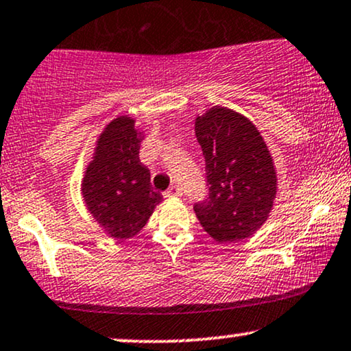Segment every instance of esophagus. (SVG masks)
I'll use <instances>...</instances> for the list:
<instances>
[{"mask_svg":"<svg viewBox=\"0 0 351 351\" xmlns=\"http://www.w3.org/2000/svg\"><path fill=\"white\" fill-rule=\"evenodd\" d=\"M180 194H181V188L178 184H171L170 188L165 191L167 197H175V196H180Z\"/></svg>","mask_w":351,"mask_h":351,"instance_id":"esophagus-1","label":"esophagus"}]
</instances>
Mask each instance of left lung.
<instances>
[{
	"label": "left lung",
	"instance_id": "obj_1",
	"mask_svg": "<svg viewBox=\"0 0 351 351\" xmlns=\"http://www.w3.org/2000/svg\"><path fill=\"white\" fill-rule=\"evenodd\" d=\"M206 158L208 197L194 204L202 228L219 243L250 238L264 225L277 194V175L263 136L250 119L225 106L196 118Z\"/></svg>",
	"mask_w": 351,
	"mask_h": 351
}]
</instances>
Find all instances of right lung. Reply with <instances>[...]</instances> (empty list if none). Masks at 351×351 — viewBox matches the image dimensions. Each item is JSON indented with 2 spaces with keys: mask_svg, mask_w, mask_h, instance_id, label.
<instances>
[{
  "mask_svg": "<svg viewBox=\"0 0 351 351\" xmlns=\"http://www.w3.org/2000/svg\"><path fill=\"white\" fill-rule=\"evenodd\" d=\"M134 123L131 117H118L105 128L82 180L88 212L119 241L139 233L162 202L150 184L149 168L139 160L143 134Z\"/></svg>",
  "mask_w": 351,
  "mask_h": 351,
  "instance_id": "right-lung-1",
  "label": "right lung"
}]
</instances>
